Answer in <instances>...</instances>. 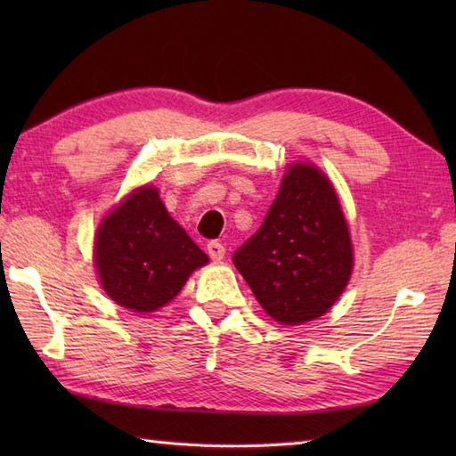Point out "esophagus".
<instances>
[{
  "instance_id": "34e87169",
  "label": "esophagus",
  "mask_w": 456,
  "mask_h": 456,
  "mask_svg": "<svg viewBox=\"0 0 456 456\" xmlns=\"http://www.w3.org/2000/svg\"><path fill=\"white\" fill-rule=\"evenodd\" d=\"M208 255L213 260H221L223 256H225V247H223L219 240H209V243H208Z\"/></svg>"
}]
</instances>
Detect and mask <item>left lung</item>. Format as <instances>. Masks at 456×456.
I'll return each mask as SVG.
<instances>
[{
  "label": "left lung",
  "instance_id": "8db88e82",
  "mask_svg": "<svg viewBox=\"0 0 456 456\" xmlns=\"http://www.w3.org/2000/svg\"><path fill=\"white\" fill-rule=\"evenodd\" d=\"M233 265L265 312L284 325L323 315L353 270V247L337 193L323 172L292 164L263 225Z\"/></svg>",
  "mask_w": 456,
  "mask_h": 456
}]
</instances>
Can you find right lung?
<instances>
[{"label": "right lung", "instance_id": "add662e5", "mask_svg": "<svg viewBox=\"0 0 456 456\" xmlns=\"http://www.w3.org/2000/svg\"><path fill=\"white\" fill-rule=\"evenodd\" d=\"M94 255L108 296L141 314L168 304L209 260L151 186L134 190L102 221Z\"/></svg>", "mask_w": 456, "mask_h": 456}]
</instances>
